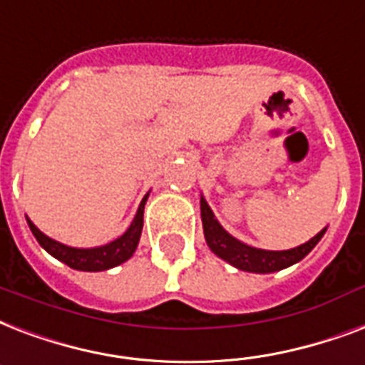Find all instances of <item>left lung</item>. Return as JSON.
Returning a JSON list of instances; mask_svg holds the SVG:
<instances>
[{
  "mask_svg": "<svg viewBox=\"0 0 365 365\" xmlns=\"http://www.w3.org/2000/svg\"><path fill=\"white\" fill-rule=\"evenodd\" d=\"M200 209H202V222H203V234H205V242H207L209 250L213 251L215 255L221 257L222 261L230 262L232 267L244 272H257V274H268L278 272L284 268L295 264V262L303 261L304 257L309 255L310 251L314 250L316 244L320 242L322 236L326 234V228L316 234L314 238H310L307 244H301L293 250L285 251H268V250H257L251 245L240 242L234 236L221 227V222L215 219L213 211L207 205V202L200 200Z\"/></svg>",
  "mask_w": 365,
  "mask_h": 365,
  "instance_id": "left-lung-1",
  "label": "left lung"
}]
</instances>
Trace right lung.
Segmentation results:
<instances>
[{
  "label": "right lung",
  "mask_w": 365,
  "mask_h": 365,
  "mask_svg": "<svg viewBox=\"0 0 365 365\" xmlns=\"http://www.w3.org/2000/svg\"><path fill=\"white\" fill-rule=\"evenodd\" d=\"M148 194L143 197V202L138 205L137 215L129 225L125 232L121 234L120 238H115L114 242H110L101 247H91V250H80V247H70L64 245L56 240L45 236L36 225L26 217L28 227L39 242V245L43 247L49 255L58 259L61 262L68 264L74 270H83V272H101V270H108L114 268L121 262H125L127 259H131L135 250H137L138 240H140V232H143V215H144V205H146Z\"/></svg>",
  "instance_id": "obj_1"
}]
</instances>
